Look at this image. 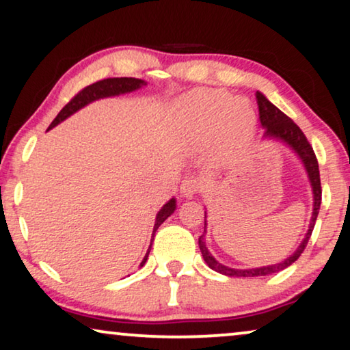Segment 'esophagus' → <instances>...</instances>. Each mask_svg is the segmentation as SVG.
<instances>
[{"label": "esophagus", "instance_id": "34e87169", "mask_svg": "<svg viewBox=\"0 0 350 350\" xmlns=\"http://www.w3.org/2000/svg\"><path fill=\"white\" fill-rule=\"evenodd\" d=\"M201 189V182L196 179V177H185L180 184V196L185 198V200H190L196 195L198 191Z\"/></svg>", "mask_w": 350, "mask_h": 350}]
</instances>
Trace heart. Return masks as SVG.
Segmentation results:
<instances>
[{"label":"heart","mask_w":350,"mask_h":350,"mask_svg":"<svg viewBox=\"0 0 350 350\" xmlns=\"http://www.w3.org/2000/svg\"><path fill=\"white\" fill-rule=\"evenodd\" d=\"M173 132L187 146H213L212 163L226 170L247 159L256 137V113L247 98L221 90H193L177 98L170 111Z\"/></svg>","instance_id":"1"}]
</instances>
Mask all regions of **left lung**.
Returning <instances> with one entry per match:
<instances>
[{
  "mask_svg": "<svg viewBox=\"0 0 350 350\" xmlns=\"http://www.w3.org/2000/svg\"><path fill=\"white\" fill-rule=\"evenodd\" d=\"M258 105H259V118L260 125L265 130L262 142H278L284 144L286 148H289L292 152L295 154V157L300 160V163L304 165V170L308 177L311 193H312V212L310 218L308 231L305 232L304 239L299 243V247L295 248L294 253H291L288 258L280 260V262L269 264V265H260V267H250V269H234L229 265L221 264L220 260H217L212 256V253L208 252L206 245V232H207V212H204V234L200 237L198 245H200L201 254L204 258L206 264L215 272L226 275V276H265L272 275L276 272H281L286 267H289L291 264H294L308 243L312 229H314V223L321 208V176H319V165H317V159L314 155V150L308 143V139L301 132L299 125H297L292 119H289L281 109L276 108L262 92L256 94Z\"/></svg>",
  "mask_w": 350,
  "mask_h": 350,
  "instance_id": "8db88e82",
  "label": "left lung"
}]
</instances>
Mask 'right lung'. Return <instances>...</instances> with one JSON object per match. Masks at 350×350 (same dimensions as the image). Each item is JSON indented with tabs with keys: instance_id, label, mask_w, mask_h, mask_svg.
Here are the masks:
<instances>
[{
	"instance_id": "obj_1",
	"label": "right lung",
	"mask_w": 350,
	"mask_h": 350,
	"mask_svg": "<svg viewBox=\"0 0 350 350\" xmlns=\"http://www.w3.org/2000/svg\"><path fill=\"white\" fill-rule=\"evenodd\" d=\"M148 85L144 80L142 78H133V77H122V78H107V80H102V81H97L94 83V85L88 86L83 90L81 92H78L77 96L72 98V100L67 103V105L61 109L58 113V116L55 118V121L50 124V129L56 127V125L61 124L62 121H66L67 118H70L72 114H75L77 111H80L81 108H85L86 105H90V103L96 102V100H100V98H108V97H118V96H122V94H129V92H133V91H138L142 90L143 86ZM176 198L173 196L170 201H166L163 206H161L160 211L157 212V215H155V225H154V231H152V237L155 231H157L159 226L163 223L166 218L170 215H173L174 211H176ZM154 239L150 241V245H152ZM150 245L148 248V253H146V256L143 258L142 264H139V267H143L146 260H148L149 256V252H150Z\"/></svg>"
}]
</instances>
